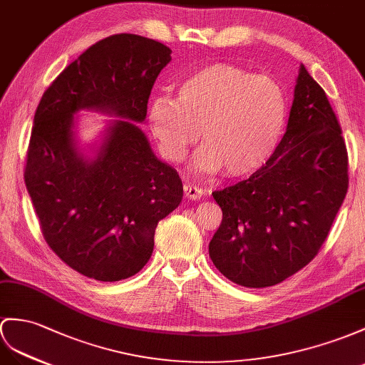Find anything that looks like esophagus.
<instances>
[{
    "label": "esophagus",
    "instance_id": "34e87169",
    "mask_svg": "<svg viewBox=\"0 0 365 365\" xmlns=\"http://www.w3.org/2000/svg\"><path fill=\"white\" fill-rule=\"evenodd\" d=\"M184 195L187 197L189 200H200L202 195H204V190L197 187V185H192V184H185L184 185Z\"/></svg>",
    "mask_w": 365,
    "mask_h": 365
}]
</instances>
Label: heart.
<instances>
[{
  "instance_id": "1",
  "label": "heart",
  "mask_w": 365,
  "mask_h": 365,
  "mask_svg": "<svg viewBox=\"0 0 365 365\" xmlns=\"http://www.w3.org/2000/svg\"><path fill=\"white\" fill-rule=\"evenodd\" d=\"M288 120V96L277 80L230 63L193 71L176 88V101L150 102L147 122L168 161H181L198 140L193 167L246 178L271 161Z\"/></svg>"
}]
</instances>
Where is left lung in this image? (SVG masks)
<instances>
[{
    "mask_svg": "<svg viewBox=\"0 0 365 365\" xmlns=\"http://www.w3.org/2000/svg\"><path fill=\"white\" fill-rule=\"evenodd\" d=\"M349 189L342 131L325 91L302 65L287 131L271 161L213 192L223 221L209 243L237 285L272 287L314 259Z\"/></svg>",
    "mask_w": 365,
    "mask_h": 365,
    "instance_id": "left-lung-1",
    "label": "left lung"
}]
</instances>
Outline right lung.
<instances>
[{"mask_svg": "<svg viewBox=\"0 0 365 365\" xmlns=\"http://www.w3.org/2000/svg\"><path fill=\"white\" fill-rule=\"evenodd\" d=\"M170 54L152 38L111 35L74 60L35 111L26 189L51 250L90 279L118 282L139 272L152 257L158 223L182 200L180 175L139 128ZM83 109L115 115L88 153L73 115Z\"/></svg>", "mask_w": 365, "mask_h": 365, "instance_id": "right-lung-1", "label": "right lung"}]
</instances>
